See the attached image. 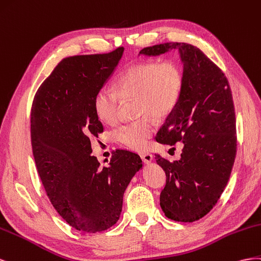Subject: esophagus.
Instances as JSON below:
<instances>
[{
  "label": "esophagus",
  "mask_w": 261,
  "mask_h": 261,
  "mask_svg": "<svg viewBox=\"0 0 261 261\" xmlns=\"http://www.w3.org/2000/svg\"><path fill=\"white\" fill-rule=\"evenodd\" d=\"M141 159H142V161L146 164L151 163L153 161V155L150 154V153H144V154H141Z\"/></svg>",
  "instance_id": "34e87169"
}]
</instances>
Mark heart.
<instances>
[{"label": "heart", "instance_id": "b5f03b06", "mask_svg": "<svg viewBox=\"0 0 261 261\" xmlns=\"http://www.w3.org/2000/svg\"><path fill=\"white\" fill-rule=\"evenodd\" d=\"M184 87V73L173 60L143 62L132 65L118 82V89L102 86L96 93L94 109L102 122L114 123L119 117L121 99L138 98L140 116L163 118L173 111L179 101ZM154 132L148 117L121 124L115 130L116 140L135 151L146 148Z\"/></svg>", "mask_w": 261, "mask_h": 261}]
</instances>
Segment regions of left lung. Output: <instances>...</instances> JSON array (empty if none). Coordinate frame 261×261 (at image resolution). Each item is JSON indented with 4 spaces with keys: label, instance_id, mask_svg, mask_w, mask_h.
I'll use <instances>...</instances> for the list:
<instances>
[{
    "label": "left lung",
    "instance_id": "left-lung-1",
    "mask_svg": "<svg viewBox=\"0 0 261 261\" xmlns=\"http://www.w3.org/2000/svg\"><path fill=\"white\" fill-rule=\"evenodd\" d=\"M178 50L184 64L179 101L156 135L160 143L184 144L179 161L156 154L165 170L161 207L168 219L195 222L217 204L236 156V120L232 92L219 66L199 48L185 42L146 47L139 55L156 57Z\"/></svg>",
    "mask_w": 261,
    "mask_h": 261
}]
</instances>
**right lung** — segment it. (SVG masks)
Here are the masks:
<instances>
[{"mask_svg":"<svg viewBox=\"0 0 261 261\" xmlns=\"http://www.w3.org/2000/svg\"><path fill=\"white\" fill-rule=\"evenodd\" d=\"M123 50L63 59L33 101L32 146L43 188L60 217L85 233L116 224L123 193L142 168L140 156L129 151H116L107 167L91 155V138L103 131L94 109L95 95L114 73Z\"/></svg>","mask_w":261,"mask_h":261,"instance_id":"right-lung-1","label":"right lung"}]
</instances>
